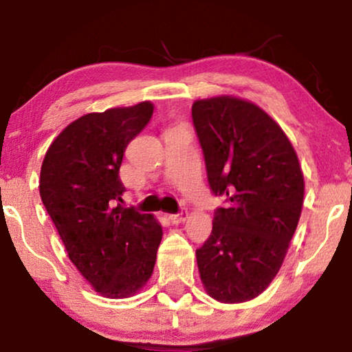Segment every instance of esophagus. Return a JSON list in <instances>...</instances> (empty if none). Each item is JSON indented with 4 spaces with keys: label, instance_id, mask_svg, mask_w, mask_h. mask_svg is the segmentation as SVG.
I'll return each mask as SVG.
<instances>
[{
    "label": "esophagus",
    "instance_id": "obj_1",
    "mask_svg": "<svg viewBox=\"0 0 352 352\" xmlns=\"http://www.w3.org/2000/svg\"><path fill=\"white\" fill-rule=\"evenodd\" d=\"M186 217H188V210H186L185 208H180V210L177 214L168 215V219H170L172 222H175V223L184 222V220H186Z\"/></svg>",
    "mask_w": 352,
    "mask_h": 352
}]
</instances>
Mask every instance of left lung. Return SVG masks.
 I'll list each match as a JSON object with an SVG mask.
<instances>
[{"mask_svg": "<svg viewBox=\"0 0 352 352\" xmlns=\"http://www.w3.org/2000/svg\"><path fill=\"white\" fill-rule=\"evenodd\" d=\"M193 125L208 182L223 206L196 250L201 280L220 302H243L269 287L287 256L302 209L296 153L261 107L233 96L196 101Z\"/></svg>", "mask_w": 352, "mask_h": 352, "instance_id": "1", "label": "left lung"}]
</instances>
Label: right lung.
I'll return each mask as SVG.
<instances>
[{
  "label": "right lung",
  "mask_w": 352,
  "mask_h": 352,
  "mask_svg": "<svg viewBox=\"0 0 352 352\" xmlns=\"http://www.w3.org/2000/svg\"><path fill=\"white\" fill-rule=\"evenodd\" d=\"M154 107L91 112L67 125L41 164L40 196L69 259L107 298L133 296L151 277L162 227L151 214L125 208L119 168L129 143Z\"/></svg>",
  "instance_id": "add662e5"
}]
</instances>
